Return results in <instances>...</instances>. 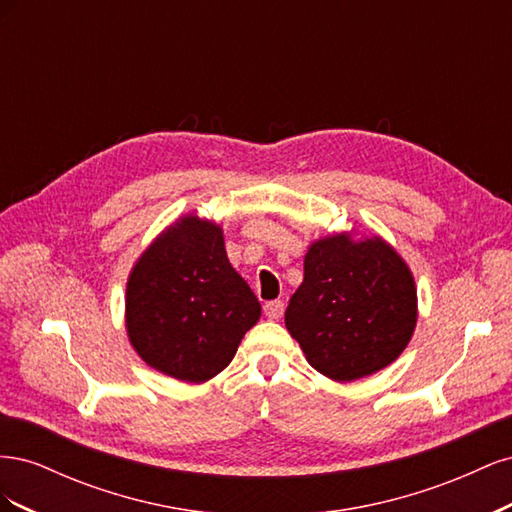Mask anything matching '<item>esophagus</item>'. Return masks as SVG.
I'll return each instance as SVG.
<instances>
[{
  "label": "esophagus",
  "mask_w": 512,
  "mask_h": 512,
  "mask_svg": "<svg viewBox=\"0 0 512 512\" xmlns=\"http://www.w3.org/2000/svg\"><path fill=\"white\" fill-rule=\"evenodd\" d=\"M265 314H267V318H271V320L282 318V314H284V303H282V301H269V303L265 305Z\"/></svg>",
  "instance_id": "1"
}]
</instances>
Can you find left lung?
<instances>
[{
    "mask_svg": "<svg viewBox=\"0 0 512 512\" xmlns=\"http://www.w3.org/2000/svg\"><path fill=\"white\" fill-rule=\"evenodd\" d=\"M303 269L286 329L322 376L359 380L406 350L418 318L416 286L393 245L337 232L309 245Z\"/></svg>",
    "mask_w": 512,
    "mask_h": 512,
    "instance_id": "left-lung-1",
    "label": "left lung"
}]
</instances>
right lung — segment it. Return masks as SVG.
Instances as JSON below:
<instances>
[{
	"mask_svg": "<svg viewBox=\"0 0 512 512\" xmlns=\"http://www.w3.org/2000/svg\"><path fill=\"white\" fill-rule=\"evenodd\" d=\"M260 303L232 269L220 224L183 215L151 241L126 286V329L141 359L181 382H207L232 361Z\"/></svg>",
	"mask_w": 512,
	"mask_h": 512,
	"instance_id": "right-lung-1",
	"label": "right lung"
}]
</instances>
